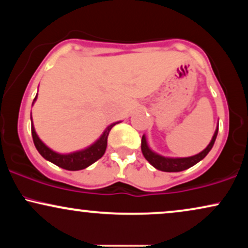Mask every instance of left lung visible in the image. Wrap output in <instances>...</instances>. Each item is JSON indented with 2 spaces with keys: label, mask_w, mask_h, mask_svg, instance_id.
<instances>
[{
  "label": "left lung",
  "mask_w": 248,
  "mask_h": 248,
  "mask_svg": "<svg viewBox=\"0 0 248 248\" xmlns=\"http://www.w3.org/2000/svg\"><path fill=\"white\" fill-rule=\"evenodd\" d=\"M217 134H218V126L216 128V132L213 134L211 142L207 144L205 149H204L203 152L197 154V155L190 156V157H166V156H162L160 154L153 152V150L149 148V146H148L147 139L144 135L142 136V140H141V150H142V154H143L144 158H146V160L157 170H161V171H166V172L183 171V170L189 169V168H191L192 166H195V164H197L199 161H202L204 157H205L207 154H209L210 150L212 149L213 144H215Z\"/></svg>",
  "instance_id": "1"
}]
</instances>
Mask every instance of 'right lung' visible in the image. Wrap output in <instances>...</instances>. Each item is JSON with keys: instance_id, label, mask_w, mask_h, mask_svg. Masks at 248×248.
Wrapping results in <instances>:
<instances>
[{"instance_id": "obj_1", "label": "right lung", "mask_w": 248, "mask_h": 248, "mask_svg": "<svg viewBox=\"0 0 248 248\" xmlns=\"http://www.w3.org/2000/svg\"><path fill=\"white\" fill-rule=\"evenodd\" d=\"M36 99L37 95L35 96V99H33V102L36 101ZM31 120H32V118H31ZM116 124H119V122H114V124H109V126L105 129V132L101 134L100 138H99L94 143L91 144L90 147L70 154H59L53 152L52 149H50V148L38 138V135H37L35 130V127H33L32 121H31V134H32L33 143H35L36 149L38 150V153L41 154L45 160L50 161L51 163L56 164V166L61 167L62 169L76 171V170H81L90 167L91 164H93L94 162L98 161L99 158L102 157V155L106 152L108 134H109L110 129H112L113 126H115Z\"/></svg>"}]
</instances>
